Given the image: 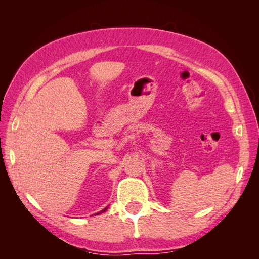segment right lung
Segmentation results:
<instances>
[{
    "label": "right lung",
    "instance_id": "1",
    "mask_svg": "<svg viewBox=\"0 0 259 259\" xmlns=\"http://www.w3.org/2000/svg\"><path fill=\"white\" fill-rule=\"evenodd\" d=\"M106 209H107V207H106V208H105V209H103V210H101V211H100V213H103V211H105V210H106ZM97 214H99V213H97Z\"/></svg>",
    "mask_w": 259,
    "mask_h": 259
}]
</instances>
